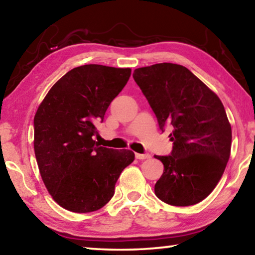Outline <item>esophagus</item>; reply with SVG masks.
Listing matches in <instances>:
<instances>
[{
	"instance_id": "obj_1",
	"label": "esophagus",
	"mask_w": 255,
	"mask_h": 255,
	"mask_svg": "<svg viewBox=\"0 0 255 255\" xmlns=\"http://www.w3.org/2000/svg\"><path fill=\"white\" fill-rule=\"evenodd\" d=\"M150 157V155L149 154H136V158H138V159H146V158H149Z\"/></svg>"
}]
</instances>
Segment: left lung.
<instances>
[{
    "label": "left lung",
    "instance_id": "8db88e82",
    "mask_svg": "<svg viewBox=\"0 0 255 255\" xmlns=\"http://www.w3.org/2000/svg\"><path fill=\"white\" fill-rule=\"evenodd\" d=\"M164 131L171 125L173 148L158 156L164 172L155 195L165 204L185 207L204 200L217 185L231 154L232 128L219 98L178 64L161 63L133 71Z\"/></svg>",
    "mask_w": 255,
    "mask_h": 255
}]
</instances>
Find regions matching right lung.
<instances>
[{"label": "right lung", "mask_w": 255, "mask_h": 255, "mask_svg": "<svg viewBox=\"0 0 255 255\" xmlns=\"http://www.w3.org/2000/svg\"><path fill=\"white\" fill-rule=\"evenodd\" d=\"M130 68L79 66L56 82L33 119L40 175L57 204L73 213L102 208L135 154L102 147L93 136L111 101L130 77Z\"/></svg>", "instance_id": "add662e5"}]
</instances>
